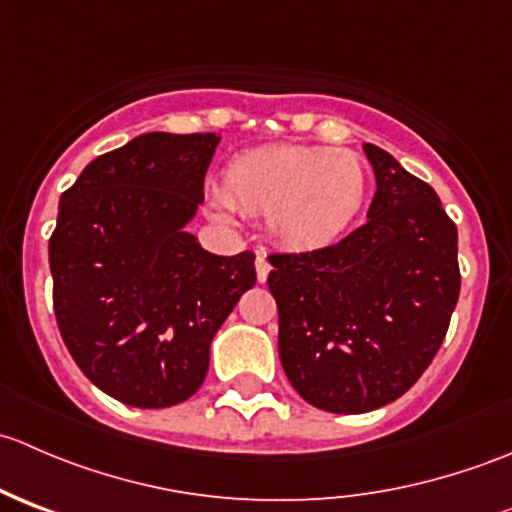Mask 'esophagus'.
Wrapping results in <instances>:
<instances>
[{"mask_svg":"<svg viewBox=\"0 0 512 512\" xmlns=\"http://www.w3.org/2000/svg\"><path fill=\"white\" fill-rule=\"evenodd\" d=\"M255 270H257V282H265L267 275H270V260H267L265 252H257V260H255Z\"/></svg>","mask_w":512,"mask_h":512,"instance_id":"1","label":"esophagus"}]
</instances>
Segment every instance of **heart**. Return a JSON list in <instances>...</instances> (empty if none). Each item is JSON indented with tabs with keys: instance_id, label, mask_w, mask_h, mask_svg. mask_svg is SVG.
Returning a JSON list of instances; mask_svg holds the SVG:
<instances>
[{
	"instance_id": "b5f03b06",
	"label": "heart",
	"mask_w": 512,
	"mask_h": 512,
	"mask_svg": "<svg viewBox=\"0 0 512 512\" xmlns=\"http://www.w3.org/2000/svg\"><path fill=\"white\" fill-rule=\"evenodd\" d=\"M364 160L327 146L252 148L225 168V193L210 198L215 218L235 210L267 213V230L292 252H317L342 240L366 203Z\"/></svg>"
}]
</instances>
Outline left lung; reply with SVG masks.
Here are the masks:
<instances>
[{
  "label": "left lung",
  "instance_id": "left-lung-1",
  "mask_svg": "<svg viewBox=\"0 0 512 512\" xmlns=\"http://www.w3.org/2000/svg\"><path fill=\"white\" fill-rule=\"evenodd\" d=\"M376 175L366 223L332 247L272 255L280 361L307 404L381 409L428 369L461 292L458 230L436 190L364 143Z\"/></svg>",
  "mask_w": 512,
  "mask_h": 512
}]
</instances>
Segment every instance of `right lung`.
<instances>
[{"instance_id":"obj_1","label":"right lung","mask_w":512,"mask_h":512,"mask_svg":"<svg viewBox=\"0 0 512 512\" xmlns=\"http://www.w3.org/2000/svg\"><path fill=\"white\" fill-rule=\"evenodd\" d=\"M218 133H143L91 160L49 240L61 339L86 379L136 409L190 399L210 344L255 285V255H213L185 227Z\"/></svg>"}]
</instances>
